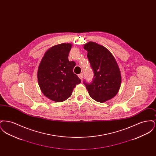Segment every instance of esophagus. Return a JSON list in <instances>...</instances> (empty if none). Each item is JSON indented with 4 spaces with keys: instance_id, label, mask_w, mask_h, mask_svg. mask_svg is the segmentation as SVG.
<instances>
[{
    "instance_id": "obj_1",
    "label": "esophagus",
    "mask_w": 156,
    "mask_h": 156,
    "mask_svg": "<svg viewBox=\"0 0 156 156\" xmlns=\"http://www.w3.org/2000/svg\"><path fill=\"white\" fill-rule=\"evenodd\" d=\"M78 77L81 79V80H82V78H83V74L82 73H81L80 74L78 75Z\"/></svg>"
}]
</instances>
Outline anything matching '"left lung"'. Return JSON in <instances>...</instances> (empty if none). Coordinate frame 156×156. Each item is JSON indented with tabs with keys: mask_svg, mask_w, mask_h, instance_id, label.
<instances>
[{
	"mask_svg": "<svg viewBox=\"0 0 156 156\" xmlns=\"http://www.w3.org/2000/svg\"><path fill=\"white\" fill-rule=\"evenodd\" d=\"M83 48L94 76L91 82L83 81L90 97L98 102H105L115 97L121 84V75L116 59L107 48L94 42Z\"/></svg>",
	"mask_w": 156,
	"mask_h": 156,
	"instance_id": "obj_1",
	"label": "left lung"
}]
</instances>
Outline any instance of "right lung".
<instances>
[{
	"label": "right lung",
	"instance_id": "1",
	"mask_svg": "<svg viewBox=\"0 0 156 156\" xmlns=\"http://www.w3.org/2000/svg\"><path fill=\"white\" fill-rule=\"evenodd\" d=\"M71 44L62 43L50 48L39 65L37 78L41 92L55 102H62L72 95L73 89L81 82L73 72L76 64L68 60Z\"/></svg>",
	"mask_w": 156,
	"mask_h": 156
}]
</instances>
